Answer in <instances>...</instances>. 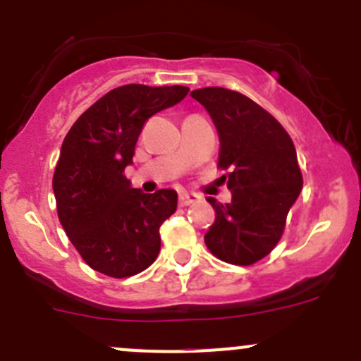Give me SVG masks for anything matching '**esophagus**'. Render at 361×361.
Masks as SVG:
<instances>
[{
    "label": "esophagus",
    "instance_id": "obj_1",
    "mask_svg": "<svg viewBox=\"0 0 361 361\" xmlns=\"http://www.w3.org/2000/svg\"><path fill=\"white\" fill-rule=\"evenodd\" d=\"M197 195L195 194H180V206H188V204L197 202Z\"/></svg>",
    "mask_w": 361,
    "mask_h": 361
}]
</instances>
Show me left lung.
<instances>
[{
	"label": "left lung",
	"instance_id": "8db88e82",
	"mask_svg": "<svg viewBox=\"0 0 361 361\" xmlns=\"http://www.w3.org/2000/svg\"><path fill=\"white\" fill-rule=\"evenodd\" d=\"M190 96L206 108L218 130V166L231 171L232 201L207 197L216 216L204 243L220 260L251 265L278 245L302 190L293 141L271 113L243 94L204 87Z\"/></svg>",
	"mask_w": 361,
	"mask_h": 361
}]
</instances>
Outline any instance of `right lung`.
<instances>
[{
    "label": "right lung",
    "instance_id": "obj_1",
    "mask_svg": "<svg viewBox=\"0 0 361 361\" xmlns=\"http://www.w3.org/2000/svg\"><path fill=\"white\" fill-rule=\"evenodd\" d=\"M188 87L140 83L113 89L69 129L54 173L61 225L83 260L101 274L129 278L150 267L160 251L159 228L176 211L178 194L133 188V164L143 123L185 99Z\"/></svg>",
    "mask_w": 361,
    "mask_h": 361
}]
</instances>
